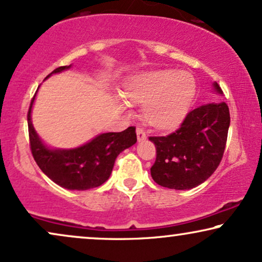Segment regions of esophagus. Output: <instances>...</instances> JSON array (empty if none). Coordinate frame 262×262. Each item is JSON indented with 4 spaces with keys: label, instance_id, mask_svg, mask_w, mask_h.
Instances as JSON below:
<instances>
[{
    "label": "esophagus",
    "instance_id": "obj_1",
    "mask_svg": "<svg viewBox=\"0 0 262 262\" xmlns=\"http://www.w3.org/2000/svg\"><path fill=\"white\" fill-rule=\"evenodd\" d=\"M136 134H137L138 142L144 141V139L147 138V134H145L144 130H142V128H137V130H136Z\"/></svg>",
    "mask_w": 262,
    "mask_h": 262
}]
</instances>
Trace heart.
I'll list each match as a JSON object with an SVG mask.
<instances>
[{
  "label": "heart",
  "mask_w": 262,
  "mask_h": 262,
  "mask_svg": "<svg viewBox=\"0 0 262 262\" xmlns=\"http://www.w3.org/2000/svg\"><path fill=\"white\" fill-rule=\"evenodd\" d=\"M196 93L191 74L173 69L139 72L128 78L124 95L132 103L144 104L142 115L156 130H173L188 114Z\"/></svg>",
  "instance_id": "b5f03b06"
}]
</instances>
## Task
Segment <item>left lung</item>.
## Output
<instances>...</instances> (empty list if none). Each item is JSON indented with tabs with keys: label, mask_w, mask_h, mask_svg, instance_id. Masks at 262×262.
<instances>
[{
	"label": "left lung",
	"mask_w": 262,
	"mask_h": 262,
	"mask_svg": "<svg viewBox=\"0 0 262 262\" xmlns=\"http://www.w3.org/2000/svg\"><path fill=\"white\" fill-rule=\"evenodd\" d=\"M214 88L223 94L218 83ZM230 126L225 102L190 111L179 128L167 136L149 137L155 144L152 179L168 189L188 190L209 178L222 161Z\"/></svg>",
	"instance_id": "left-lung-1"
}]
</instances>
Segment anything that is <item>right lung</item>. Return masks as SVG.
<instances>
[{
	"label": "right lung",
	"instance_id": "right-lung-1",
	"mask_svg": "<svg viewBox=\"0 0 262 262\" xmlns=\"http://www.w3.org/2000/svg\"><path fill=\"white\" fill-rule=\"evenodd\" d=\"M70 67H57L50 74ZM35 96L27 113L30 149L36 164L44 174L64 189L89 190L102 185L110 178L117 156L137 142L136 127L130 126L121 132L102 134L89 143L76 149L54 150L47 148L37 136L31 123V108Z\"/></svg>",
	"mask_w": 262,
	"mask_h": 262
}]
</instances>
